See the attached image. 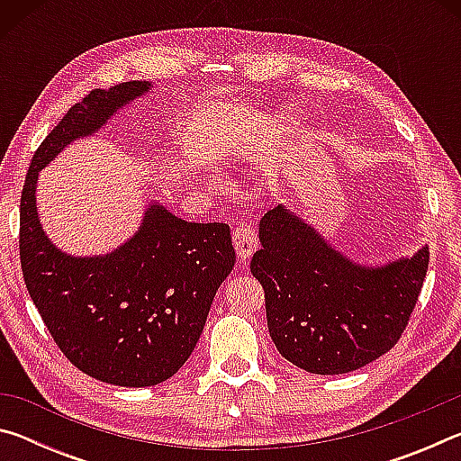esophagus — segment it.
Here are the masks:
<instances>
[{"instance_id":"1","label":"esophagus","mask_w":461,"mask_h":461,"mask_svg":"<svg viewBox=\"0 0 461 461\" xmlns=\"http://www.w3.org/2000/svg\"><path fill=\"white\" fill-rule=\"evenodd\" d=\"M233 246H236V252L241 260H248L249 256L254 254L256 246H258V233H256L252 223H238L236 230H233Z\"/></svg>"}]
</instances>
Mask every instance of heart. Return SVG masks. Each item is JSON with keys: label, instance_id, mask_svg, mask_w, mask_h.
I'll list each match as a JSON object with an SVG mask.
<instances>
[{"label": "heart", "instance_id": "1", "mask_svg": "<svg viewBox=\"0 0 461 461\" xmlns=\"http://www.w3.org/2000/svg\"><path fill=\"white\" fill-rule=\"evenodd\" d=\"M291 123H293V118L291 115H286V113H280V115H276V118H270L268 122H267V126H264V131H267V136H278V134H283V131H286L288 128H291Z\"/></svg>", "mask_w": 461, "mask_h": 461}]
</instances>
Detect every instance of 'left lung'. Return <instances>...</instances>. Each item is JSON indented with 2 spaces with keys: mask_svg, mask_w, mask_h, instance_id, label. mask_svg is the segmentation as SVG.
Instances as JSON below:
<instances>
[{
  "mask_svg": "<svg viewBox=\"0 0 461 461\" xmlns=\"http://www.w3.org/2000/svg\"><path fill=\"white\" fill-rule=\"evenodd\" d=\"M249 262L283 357L313 374L362 368L396 346L415 311L429 249L384 268H360L283 207L260 220Z\"/></svg>",
  "mask_w": 461,
  "mask_h": 461,
  "instance_id": "1",
  "label": "left lung"
}]
</instances>
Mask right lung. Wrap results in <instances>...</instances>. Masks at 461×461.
Segmentation results:
<instances>
[{"label":"right lung","instance_id":"right-lung-1","mask_svg":"<svg viewBox=\"0 0 461 461\" xmlns=\"http://www.w3.org/2000/svg\"><path fill=\"white\" fill-rule=\"evenodd\" d=\"M148 89H93L34 152L20 199V264L30 296L67 360L115 386H154L189 360L217 288L233 268L230 225L189 223L152 207L142 230L104 258H71L41 230L34 185L60 148Z\"/></svg>","mask_w":461,"mask_h":461}]
</instances>
